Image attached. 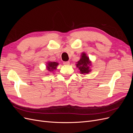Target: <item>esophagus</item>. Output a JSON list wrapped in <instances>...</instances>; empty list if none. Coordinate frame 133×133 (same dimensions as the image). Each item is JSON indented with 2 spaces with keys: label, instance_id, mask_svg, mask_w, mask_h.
Wrapping results in <instances>:
<instances>
[{
  "label": "esophagus",
  "instance_id": "obj_1",
  "mask_svg": "<svg viewBox=\"0 0 133 133\" xmlns=\"http://www.w3.org/2000/svg\"><path fill=\"white\" fill-rule=\"evenodd\" d=\"M69 64H70V63H69V62H68V61H67V62H63L64 65H69Z\"/></svg>",
  "mask_w": 133,
  "mask_h": 133
}]
</instances>
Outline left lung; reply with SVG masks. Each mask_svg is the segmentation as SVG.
<instances>
[{"instance_id": "8db88e82", "label": "left lung", "mask_w": 133, "mask_h": 133, "mask_svg": "<svg viewBox=\"0 0 133 133\" xmlns=\"http://www.w3.org/2000/svg\"><path fill=\"white\" fill-rule=\"evenodd\" d=\"M89 58H88L85 53H82V58L77 62L76 65L79 68L80 71V73L87 74L89 73L90 70L89 69V65H91Z\"/></svg>"}]
</instances>
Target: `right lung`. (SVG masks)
I'll return each instance as SVG.
<instances>
[{
  "label": "right lung",
  "mask_w": 133,
  "mask_h": 133,
  "mask_svg": "<svg viewBox=\"0 0 133 133\" xmlns=\"http://www.w3.org/2000/svg\"><path fill=\"white\" fill-rule=\"evenodd\" d=\"M58 63L56 62H49L48 63V66H47V69L51 71H53L54 70H55L57 69V66L58 65Z\"/></svg>",
  "instance_id": "1"
}]
</instances>
